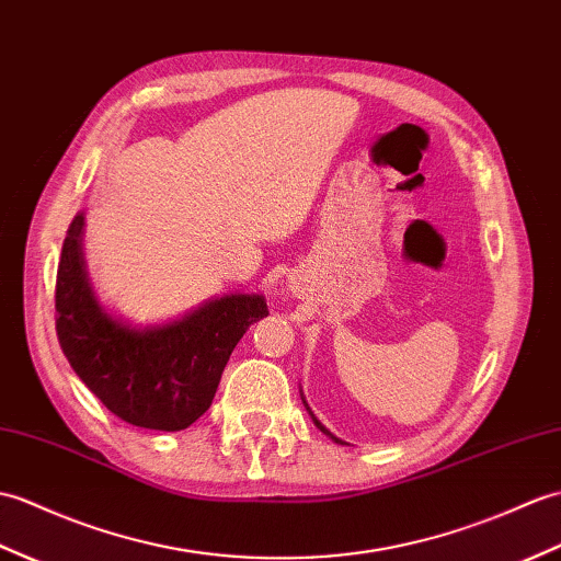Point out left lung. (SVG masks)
Masks as SVG:
<instances>
[{
    "instance_id": "8db88e82",
    "label": "left lung",
    "mask_w": 561,
    "mask_h": 561,
    "mask_svg": "<svg viewBox=\"0 0 561 561\" xmlns=\"http://www.w3.org/2000/svg\"><path fill=\"white\" fill-rule=\"evenodd\" d=\"M301 399H304V394H301ZM304 403H306V399H304ZM306 409H308V413H310V419H312V423H316V425L320 427V433H324V435H328L330 439H334V442H336V445H346V442H344V439H340V437H336V435H332V433H330V430H328V427H324V425H322V423H320V421L316 419V413H312V411H310V407H308V403H306Z\"/></svg>"
}]
</instances>
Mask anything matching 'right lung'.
<instances>
[{"mask_svg":"<svg viewBox=\"0 0 561 561\" xmlns=\"http://www.w3.org/2000/svg\"><path fill=\"white\" fill-rule=\"evenodd\" d=\"M85 215L69 225L57 267V336L73 373L122 421L176 433L210 409L221 370L253 322L263 294L215 296L162 324H131L95 294L83 255Z\"/></svg>","mask_w":561,"mask_h":561,"instance_id":"add662e5","label":"right lung"}]
</instances>
